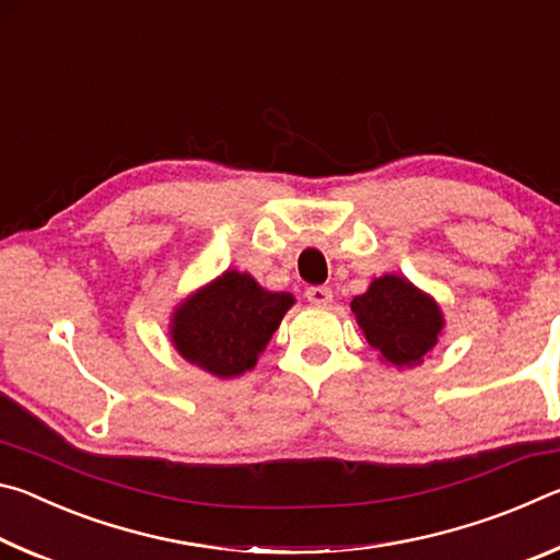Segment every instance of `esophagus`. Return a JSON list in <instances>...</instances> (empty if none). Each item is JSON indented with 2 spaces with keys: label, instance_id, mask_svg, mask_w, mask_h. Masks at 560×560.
<instances>
[{
  "label": "esophagus",
  "instance_id": "obj_1",
  "mask_svg": "<svg viewBox=\"0 0 560 560\" xmlns=\"http://www.w3.org/2000/svg\"><path fill=\"white\" fill-rule=\"evenodd\" d=\"M306 299L308 303H314V306H328L330 299H334V291L328 287H311L306 289Z\"/></svg>",
  "mask_w": 560,
  "mask_h": 560
}]
</instances>
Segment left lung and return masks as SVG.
<instances>
[{
	"label": "left lung",
	"instance_id": "obj_1",
	"mask_svg": "<svg viewBox=\"0 0 560 560\" xmlns=\"http://www.w3.org/2000/svg\"><path fill=\"white\" fill-rule=\"evenodd\" d=\"M350 311L381 363L397 371L420 365L444 334L440 303L400 273L373 279L365 293L350 301Z\"/></svg>",
	"mask_w": 560,
	"mask_h": 560
}]
</instances>
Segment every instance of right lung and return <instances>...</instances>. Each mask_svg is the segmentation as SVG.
Wrapping results in <instances>:
<instances>
[{"label":"right lung","mask_w":560,"mask_h":560,"mask_svg":"<svg viewBox=\"0 0 560 560\" xmlns=\"http://www.w3.org/2000/svg\"><path fill=\"white\" fill-rule=\"evenodd\" d=\"M293 303L291 293L267 291L246 271L226 269L177 303L170 340L187 363L230 381L259 363Z\"/></svg>","instance_id":"right-lung-1"}]
</instances>
